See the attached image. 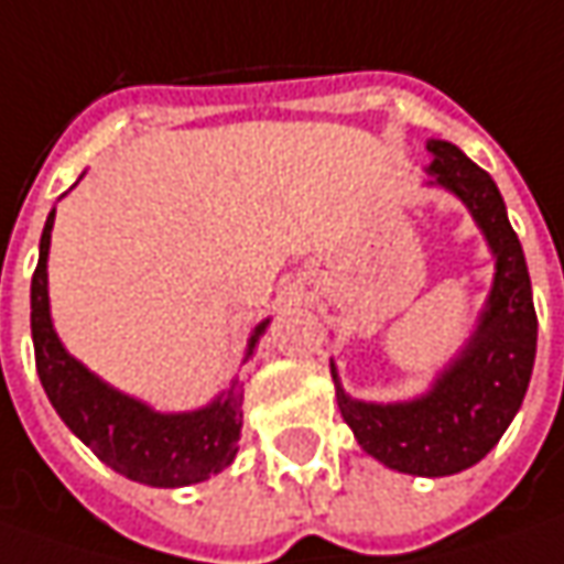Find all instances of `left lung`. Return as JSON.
Returning <instances> with one entry per match:
<instances>
[{"label": "left lung", "instance_id": "obj_1", "mask_svg": "<svg viewBox=\"0 0 564 564\" xmlns=\"http://www.w3.org/2000/svg\"><path fill=\"white\" fill-rule=\"evenodd\" d=\"M429 172L473 209L497 256L488 312L426 398L382 408L351 401L336 382V401L370 457L398 473L438 478L475 466L522 408L538 355V312L522 243L491 175L451 141H429Z\"/></svg>", "mask_w": 564, "mask_h": 564}]
</instances>
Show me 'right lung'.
Instances as JSON below:
<instances>
[{
    "label": "right lung",
    "instance_id": "right-lung-1",
    "mask_svg": "<svg viewBox=\"0 0 564 564\" xmlns=\"http://www.w3.org/2000/svg\"><path fill=\"white\" fill-rule=\"evenodd\" d=\"M55 209L42 228L40 262L30 283V330L36 351V373L57 416L70 426L91 454L107 463L113 473L151 488H185L197 485L206 475L221 473L237 454L240 423H243V386L234 379L231 389L216 404L194 413H153L126 394L113 392L79 361H73L57 343L48 317V290H45V259L52 240ZM256 330L250 343L259 339Z\"/></svg>",
    "mask_w": 564,
    "mask_h": 564
}]
</instances>
